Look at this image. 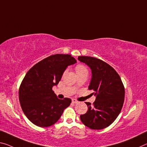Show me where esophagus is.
Returning a JSON list of instances; mask_svg holds the SVG:
<instances>
[{
  "label": "esophagus",
  "mask_w": 147,
  "mask_h": 147,
  "mask_svg": "<svg viewBox=\"0 0 147 147\" xmlns=\"http://www.w3.org/2000/svg\"><path fill=\"white\" fill-rule=\"evenodd\" d=\"M72 102H73V103H75V104L79 103V102L78 101H76V99H73V100H72Z\"/></svg>",
  "instance_id": "1"
}]
</instances>
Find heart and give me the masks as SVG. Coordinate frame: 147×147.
Here are the masks:
<instances>
[{
	"instance_id": "b5f03b06",
	"label": "heart",
	"mask_w": 147,
	"mask_h": 147,
	"mask_svg": "<svg viewBox=\"0 0 147 147\" xmlns=\"http://www.w3.org/2000/svg\"><path fill=\"white\" fill-rule=\"evenodd\" d=\"M75 70L76 72V74H80V73H88V70L86 67L82 65H76L75 67ZM76 87V86H75Z\"/></svg>"
}]
</instances>
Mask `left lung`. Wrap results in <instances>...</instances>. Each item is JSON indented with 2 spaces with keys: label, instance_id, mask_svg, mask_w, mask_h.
I'll use <instances>...</instances> for the list:
<instances>
[{
  "label": "left lung",
  "instance_id": "1",
  "mask_svg": "<svg viewBox=\"0 0 147 147\" xmlns=\"http://www.w3.org/2000/svg\"><path fill=\"white\" fill-rule=\"evenodd\" d=\"M78 59L92 71L88 89L95 96L94 105L86 102L88 111L80 115L86 126L101 129L110 125L119 115L124 101L125 90L120 76L113 67L97 58L79 56Z\"/></svg>",
  "mask_w": 147,
  "mask_h": 147
}]
</instances>
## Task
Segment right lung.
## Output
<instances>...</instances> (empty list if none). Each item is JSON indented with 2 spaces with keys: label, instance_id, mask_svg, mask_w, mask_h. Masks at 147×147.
I'll list each match as a JSON object with an SVG mask.
<instances>
[{
  "label": "right lung",
  "instance_id": "right-lung-1",
  "mask_svg": "<svg viewBox=\"0 0 147 147\" xmlns=\"http://www.w3.org/2000/svg\"><path fill=\"white\" fill-rule=\"evenodd\" d=\"M76 60L69 54H55L34 65L25 74L19 90L23 113L34 125L48 127L59 119L71 99H59L52 91L61 80L67 67Z\"/></svg>",
  "mask_w": 147,
  "mask_h": 147
}]
</instances>
